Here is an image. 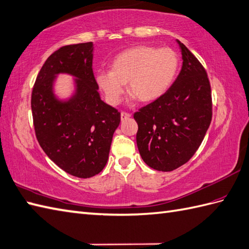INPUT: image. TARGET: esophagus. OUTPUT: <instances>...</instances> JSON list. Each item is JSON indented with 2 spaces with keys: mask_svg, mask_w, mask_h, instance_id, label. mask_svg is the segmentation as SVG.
<instances>
[{
  "mask_svg": "<svg viewBox=\"0 0 249 249\" xmlns=\"http://www.w3.org/2000/svg\"><path fill=\"white\" fill-rule=\"evenodd\" d=\"M120 117H121V120H125V119H129L131 117V115L129 113H125V112H123L120 114Z\"/></svg>",
  "mask_w": 249,
  "mask_h": 249,
  "instance_id": "esophagus-1",
  "label": "esophagus"
}]
</instances>
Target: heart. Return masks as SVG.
<instances>
[{
    "mask_svg": "<svg viewBox=\"0 0 249 249\" xmlns=\"http://www.w3.org/2000/svg\"><path fill=\"white\" fill-rule=\"evenodd\" d=\"M179 66V55L174 49L137 46L118 54L112 60L110 71H99L96 81L112 106L120 102L126 83L130 95L148 103L169 89Z\"/></svg>",
    "mask_w": 249,
    "mask_h": 249,
    "instance_id": "heart-1",
    "label": "heart"
}]
</instances>
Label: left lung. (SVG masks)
I'll use <instances>...</instances> for the list:
<instances>
[{
  "instance_id": "obj_1",
  "label": "left lung",
  "mask_w": 249,
  "mask_h": 249,
  "mask_svg": "<svg viewBox=\"0 0 249 249\" xmlns=\"http://www.w3.org/2000/svg\"><path fill=\"white\" fill-rule=\"evenodd\" d=\"M183 65L169 89L139 112L136 142L149 167L171 171L199 148L212 120L211 85L195 55L178 40Z\"/></svg>"
}]
</instances>
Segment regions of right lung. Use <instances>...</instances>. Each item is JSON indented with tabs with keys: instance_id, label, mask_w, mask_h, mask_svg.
Returning <instances> with one entry per match:
<instances>
[{
	"instance_id": "1",
	"label": "right lung",
	"mask_w": 249,
	"mask_h": 249,
	"mask_svg": "<svg viewBox=\"0 0 249 249\" xmlns=\"http://www.w3.org/2000/svg\"><path fill=\"white\" fill-rule=\"evenodd\" d=\"M92 42L64 46L52 53L38 73L31 107L35 134L42 150L66 173L90 178L107 165L120 113L104 103L92 71ZM77 78V92L67 103L54 99V75Z\"/></svg>"
}]
</instances>
